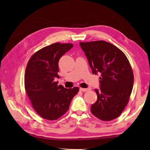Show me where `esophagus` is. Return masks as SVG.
Masks as SVG:
<instances>
[{
  "label": "esophagus",
  "instance_id": "1",
  "mask_svg": "<svg viewBox=\"0 0 150 150\" xmlns=\"http://www.w3.org/2000/svg\"><path fill=\"white\" fill-rule=\"evenodd\" d=\"M79 90L81 91H83V92H86V91H88L89 90V89L88 88H79Z\"/></svg>",
  "mask_w": 150,
  "mask_h": 150
}]
</instances>
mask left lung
Returning a JSON list of instances; mask_svg holds the SVG:
<instances>
[{
    "instance_id": "8db88e82",
    "label": "left lung",
    "mask_w": 150,
    "mask_h": 150,
    "mask_svg": "<svg viewBox=\"0 0 150 150\" xmlns=\"http://www.w3.org/2000/svg\"><path fill=\"white\" fill-rule=\"evenodd\" d=\"M93 74L99 73L100 88L94 89L98 99L91 108L94 116L103 121L118 117L128 104L134 76L125 54L104 40L80 42Z\"/></svg>"
}]
</instances>
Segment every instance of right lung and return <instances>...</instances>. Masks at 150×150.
Masks as SVG:
<instances>
[{
    "label": "right lung",
    "mask_w": 150,
    "mask_h": 150,
    "mask_svg": "<svg viewBox=\"0 0 150 150\" xmlns=\"http://www.w3.org/2000/svg\"><path fill=\"white\" fill-rule=\"evenodd\" d=\"M73 47L72 44L56 42L34 53L27 64L25 89L32 106L38 114L48 120H56L69 110L72 99L79 88L67 89L58 85V62Z\"/></svg>",
    "instance_id": "right-lung-1"
}]
</instances>
